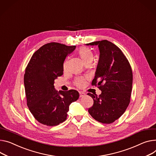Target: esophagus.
I'll list each match as a JSON object with an SVG mask.
<instances>
[{"label":"esophagus","mask_w":156,"mask_h":156,"mask_svg":"<svg viewBox=\"0 0 156 156\" xmlns=\"http://www.w3.org/2000/svg\"><path fill=\"white\" fill-rule=\"evenodd\" d=\"M79 95H80V98H82L83 96H85L86 94L83 92H79Z\"/></svg>","instance_id":"1"}]
</instances>
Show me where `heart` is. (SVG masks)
Wrapping results in <instances>:
<instances>
[{"label":"heart","mask_w":156,"mask_h":156,"mask_svg":"<svg viewBox=\"0 0 156 156\" xmlns=\"http://www.w3.org/2000/svg\"><path fill=\"white\" fill-rule=\"evenodd\" d=\"M79 54L85 64L87 62H92L94 58V54L88 47H83L79 50ZM86 79L83 77H78L75 81V85L79 87H82L85 84Z\"/></svg>","instance_id":"1"}]
</instances>
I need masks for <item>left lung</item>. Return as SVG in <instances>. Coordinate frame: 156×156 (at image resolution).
<instances>
[{
    "instance_id": "left-lung-1",
    "label": "left lung",
    "mask_w": 156,
    "mask_h": 156,
    "mask_svg": "<svg viewBox=\"0 0 156 156\" xmlns=\"http://www.w3.org/2000/svg\"><path fill=\"white\" fill-rule=\"evenodd\" d=\"M98 45L100 58L92 85L102 93H88L94 104L88 112L97 121L111 124L121 117L130 103L133 87V70L127 58L119 48L107 40L87 44Z\"/></svg>"
}]
</instances>
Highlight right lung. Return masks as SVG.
I'll list each match as a JSON object with an SVG mask.
<instances>
[{
	"instance_id": "obj_1",
	"label": "right lung",
	"mask_w": 156,
	"mask_h": 156,
	"mask_svg": "<svg viewBox=\"0 0 156 156\" xmlns=\"http://www.w3.org/2000/svg\"><path fill=\"white\" fill-rule=\"evenodd\" d=\"M76 45L58 42L42 45L32 55L23 77L27 105L37 121L47 126L64 122L70 104L77 101L79 92L54 89V80L63 75L64 62Z\"/></svg>"
}]
</instances>
